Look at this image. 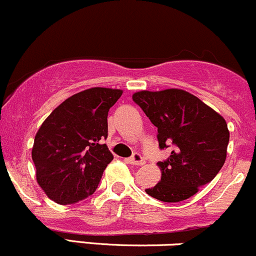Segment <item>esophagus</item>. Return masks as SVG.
I'll return each instance as SVG.
<instances>
[{"label":"esophagus","mask_w":256,"mask_h":256,"mask_svg":"<svg viewBox=\"0 0 256 256\" xmlns=\"http://www.w3.org/2000/svg\"><path fill=\"white\" fill-rule=\"evenodd\" d=\"M128 161L132 165H137V166H142L144 165V158H143L142 155L140 152H134L131 158H128Z\"/></svg>","instance_id":"esophagus-1"}]
</instances>
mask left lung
<instances>
[{"mask_svg": "<svg viewBox=\"0 0 256 256\" xmlns=\"http://www.w3.org/2000/svg\"><path fill=\"white\" fill-rule=\"evenodd\" d=\"M132 100L158 128L160 149L172 146L171 155L158 162L161 180L146 192L164 202L192 198L224 165L230 140L225 119L180 89L140 91Z\"/></svg>", "mask_w": 256, "mask_h": 256, "instance_id": "obj_1", "label": "left lung"}]
</instances>
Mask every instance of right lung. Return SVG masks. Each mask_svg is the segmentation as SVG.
I'll use <instances>...</instances> for the list:
<instances>
[{
  "mask_svg": "<svg viewBox=\"0 0 256 256\" xmlns=\"http://www.w3.org/2000/svg\"><path fill=\"white\" fill-rule=\"evenodd\" d=\"M122 94L108 88L84 90L64 100L40 125L32 160L38 184L56 204H76L98 189L113 160L102 144L108 136V112Z\"/></svg>",
  "mask_w": 256,
  "mask_h": 256,
  "instance_id": "add662e5",
  "label": "right lung"
}]
</instances>
